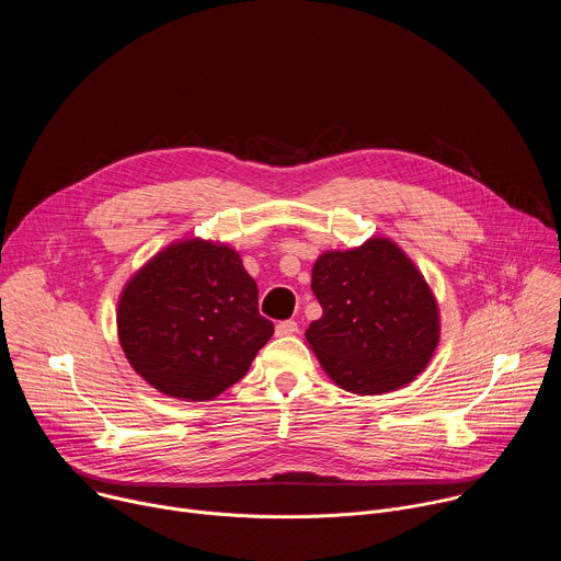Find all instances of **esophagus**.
<instances>
[{"label": "esophagus", "instance_id": "esophagus-1", "mask_svg": "<svg viewBox=\"0 0 561 561\" xmlns=\"http://www.w3.org/2000/svg\"><path fill=\"white\" fill-rule=\"evenodd\" d=\"M275 333H277L279 337L293 335V333H297V322H295V319H284V322H279V324L275 327Z\"/></svg>", "mask_w": 561, "mask_h": 561}]
</instances>
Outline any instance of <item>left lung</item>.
<instances>
[{
  "label": "left lung",
  "mask_w": 561,
  "mask_h": 561,
  "mask_svg": "<svg viewBox=\"0 0 561 561\" xmlns=\"http://www.w3.org/2000/svg\"><path fill=\"white\" fill-rule=\"evenodd\" d=\"M310 288L322 317L306 331L319 364L357 394L415 379L439 342L437 301L415 264L386 237L319 255Z\"/></svg>",
  "instance_id": "left-lung-1"
}]
</instances>
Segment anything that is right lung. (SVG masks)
Returning a JSON list of instances; mask_svg holds the SVG:
<instances>
[{"label": "right lung", "mask_w": 561, "mask_h": 561, "mask_svg": "<svg viewBox=\"0 0 561 561\" xmlns=\"http://www.w3.org/2000/svg\"><path fill=\"white\" fill-rule=\"evenodd\" d=\"M119 344L159 392L206 402L237 383L271 340L257 284L239 255L186 239L157 253L124 288Z\"/></svg>", "instance_id": "obj_1"}]
</instances>
